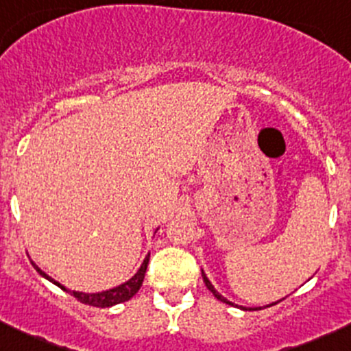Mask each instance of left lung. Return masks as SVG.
I'll list each match as a JSON object with an SVG mask.
<instances>
[{"mask_svg":"<svg viewBox=\"0 0 351 351\" xmlns=\"http://www.w3.org/2000/svg\"><path fill=\"white\" fill-rule=\"evenodd\" d=\"M202 280H204L206 287H208V289H209V291H211V292H213V294H215V298H216V299H219V301H221V302H226V304H231V306H233V302H230V301H228V299H225V298H223V295H221V294H219V292H218V291H216V289H215V287H213V285H211V282H209V280H208V277H206V274H204V272H202ZM270 306H274V304H270ZM241 309H247V308H241Z\"/></svg>","mask_w":351,"mask_h":351,"instance_id":"obj_1","label":"left lung"}]
</instances>
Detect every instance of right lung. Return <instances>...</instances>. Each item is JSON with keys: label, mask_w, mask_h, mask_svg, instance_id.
<instances>
[{"label": "right lung", "mask_w": 351, "mask_h": 351, "mask_svg": "<svg viewBox=\"0 0 351 351\" xmlns=\"http://www.w3.org/2000/svg\"><path fill=\"white\" fill-rule=\"evenodd\" d=\"M149 258H150V254L145 256V260H143L142 267L138 269V272L135 274V276L132 277V279L128 280V282L118 285V287L114 289H110V291H104V292H96V294H86V292H75V291H69V289L64 287V285H60L57 280H53L52 277L47 276L45 272H42L40 269H38L37 265L34 263V267L37 269V272L40 274L42 277H45L47 280H50V282H53L56 285H59L62 291H67L71 292L72 295H74L77 301H81L82 304H89V306H95V308H110V306H114V304H120V302H125L128 301V299H132L133 295L138 292V289L142 287V282H143V277H145V272H147V265H149Z\"/></svg>", "instance_id": "1"}]
</instances>
